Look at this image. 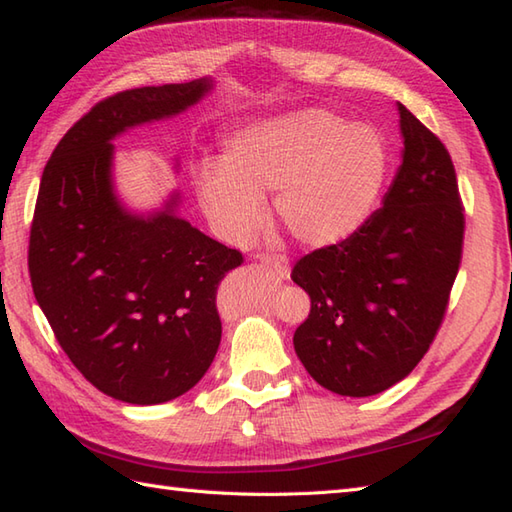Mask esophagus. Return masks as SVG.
Segmentation results:
<instances>
[{"label": "esophagus", "mask_w": 512, "mask_h": 512, "mask_svg": "<svg viewBox=\"0 0 512 512\" xmlns=\"http://www.w3.org/2000/svg\"><path fill=\"white\" fill-rule=\"evenodd\" d=\"M259 261H261V266L270 270L275 277L290 279V261L283 255H261Z\"/></svg>", "instance_id": "1"}]
</instances>
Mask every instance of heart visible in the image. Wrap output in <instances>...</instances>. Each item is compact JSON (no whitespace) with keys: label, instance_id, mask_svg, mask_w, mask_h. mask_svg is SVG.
<instances>
[{"label":"heart","instance_id":"heart-1","mask_svg":"<svg viewBox=\"0 0 512 512\" xmlns=\"http://www.w3.org/2000/svg\"><path fill=\"white\" fill-rule=\"evenodd\" d=\"M388 174V148L375 128L305 109L233 130L220 163L196 170V194L211 229L242 244L264 220V194L292 240L336 246L371 216Z\"/></svg>","mask_w":512,"mask_h":512}]
</instances>
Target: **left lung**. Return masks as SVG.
Masks as SVG:
<instances>
[{
  "label": "left lung",
  "mask_w": 512,
  "mask_h": 512,
  "mask_svg": "<svg viewBox=\"0 0 512 512\" xmlns=\"http://www.w3.org/2000/svg\"><path fill=\"white\" fill-rule=\"evenodd\" d=\"M399 128L401 165L382 207L292 270L312 299L294 351L320 386L344 397L377 395L412 373L443 323L462 257L449 152L403 104Z\"/></svg>",
  "instance_id": "obj_1"
}]
</instances>
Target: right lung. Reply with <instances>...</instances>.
I'll return each mask as SVG.
<instances>
[{"label": "right lung", "instance_id": "add662e5", "mask_svg": "<svg viewBox=\"0 0 512 512\" xmlns=\"http://www.w3.org/2000/svg\"><path fill=\"white\" fill-rule=\"evenodd\" d=\"M211 78L141 87L98 102L47 161L30 229L37 303L67 358L104 395L137 406L181 397L207 373L222 323L218 285L242 253L176 216L115 194L111 141L200 102Z\"/></svg>", "mask_w": 512, "mask_h": 512}]
</instances>
